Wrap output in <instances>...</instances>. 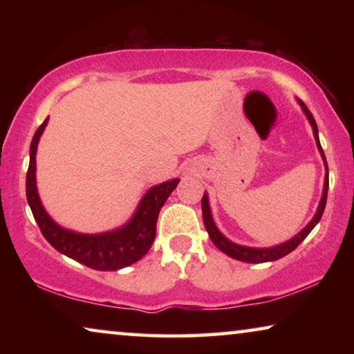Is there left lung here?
Returning a JSON list of instances; mask_svg holds the SVG:
<instances>
[{
	"instance_id": "left-lung-1",
	"label": "left lung",
	"mask_w": 354,
	"mask_h": 354,
	"mask_svg": "<svg viewBox=\"0 0 354 354\" xmlns=\"http://www.w3.org/2000/svg\"><path fill=\"white\" fill-rule=\"evenodd\" d=\"M297 103L301 106V111L306 115V119L309 120V124H311L313 127V133H314V140H316V145H317V149L319 153H321V158L324 161V166H326V177H324V188H322V196H321V201H319V206H317V211L316 214L311 221L308 222V225L304 227L303 230H299L297 235L292 236V239L283 241V243H279V245H274V246H268V248H253V246H245V245H239L235 243V241H232L227 239V236L222 234V232L217 229L214 219H212V214H211V206H209V198H207V193L205 192V195H203V200H201V211H203V221H205V227L207 230V234H209V239L212 240V243H214L217 248H219L222 253H225L227 256H230V258H234L236 261H243V263H269V261H277L280 258H283V256H287L288 253H292V251L297 248V246L301 243V241L306 239L309 235V232H311L314 227L317 225V222L321 221V217L324 214V209H326V203H327V192H328V167H327V161H326V156H324V151H322V147H321V142H319V132H317V124L316 120H314L311 111L306 108V104L303 103L301 100L297 98Z\"/></svg>"
}]
</instances>
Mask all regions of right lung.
I'll list each match as a JSON object with an SVG mask.
<instances>
[{
    "instance_id": "right-lung-1",
    "label": "right lung",
    "mask_w": 354,
    "mask_h": 354,
    "mask_svg": "<svg viewBox=\"0 0 354 354\" xmlns=\"http://www.w3.org/2000/svg\"><path fill=\"white\" fill-rule=\"evenodd\" d=\"M48 119L50 118L37 129L32 138L26 183L28 206L43 236L59 253L96 270H118L137 263L151 248L156 236L159 211L180 178H171L149 188L140 200L133 216L118 229L101 234H80L61 227L43 207L37 188V148Z\"/></svg>"
}]
</instances>
